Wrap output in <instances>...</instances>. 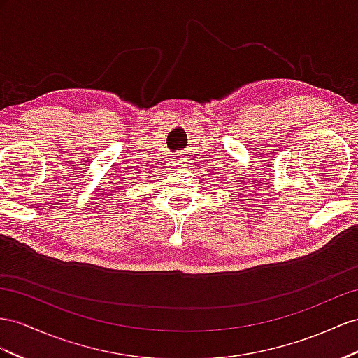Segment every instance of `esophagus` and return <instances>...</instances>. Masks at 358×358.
<instances>
[{
  "label": "esophagus",
  "instance_id": "obj_1",
  "mask_svg": "<svg viewBox=\"0 0 358 358\" xmlns=\"http://www.w3.org/2000/svg\"><path fill=\"white\" fill-rule=\"evenodd\" d=\"M187 157L189 155L186 154V152H177L176 154V157H172V166H176V168H180V169H182V171H186V168H187Z\"/></svg>",
  "mask_w": 358,
  "mask_h": 358
}]
</instances>
